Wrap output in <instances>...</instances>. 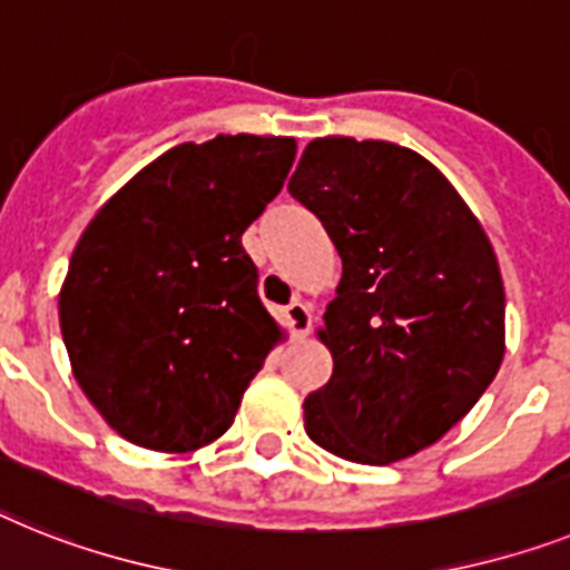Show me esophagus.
I'll list each match as a JSON object with an SVG mask.
<instances>
[{
  "instance_id": "obj_1",
  "label": "esophagus",
  "mask_w": 570,
  "mask_h": 570,
  "mask_svg": "<svg viewBox=\"0 0 570 570\" xmlns=\"http://www.w3.org/2000/svg\"><path fill=\"white\" fill-rule=\"evenodd\" d=\"M284 318L286 324H289V330H293V336L301 338L307 336L309 333V324H313V315H309V307L304 304V301L295 298L289 307L284 309Z\"/></svg>"
}]
</instances>
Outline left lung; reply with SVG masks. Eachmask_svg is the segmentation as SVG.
<instances>
[{
    "label": "left lung",
    "mask_w": 570,
    "mask_h": 570,
    "mask_svg": "<svg viewBox=\"0 0 570 570\" xmlns=\"http://www.w3.org/2000/svg\"><path fill=\"white\" fill-rule=\"evenodd\" d=\"M289 194L342 257L318 330L333 376L304 400V429L353 463L417 455L470 414L504 358L490 237L432 161L391 141L315 138Z\"/></svg>",
    "instance_id": "left-lung-1"
}]
</instances>
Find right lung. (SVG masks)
Instances as JSON below:
<instances>
[{"label": "right lung", "mask_w": 570, "mask_h": 570, "mask_svg": "<svg viewBox=\"0 0 570 570\" xmlns=\"http://www.w3.org/2000/svg\"><path fill=\"white\" fill-rule=\"evenodd\" d=\"M293 161L284 136L188 141L138 170L80 234L60 333L89 403L136 446L194 452L226 434L284 336L240 237Z\"/></svg>", "instance_id": "right-lung-1"}]
</instances>
